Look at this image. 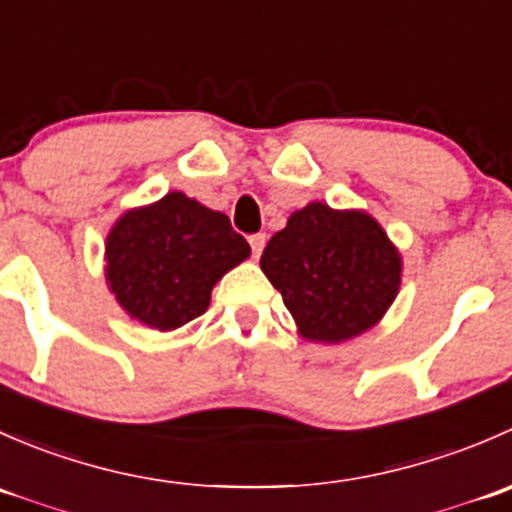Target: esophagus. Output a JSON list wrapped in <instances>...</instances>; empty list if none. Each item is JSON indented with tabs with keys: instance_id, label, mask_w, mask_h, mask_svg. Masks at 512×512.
Listing matches in <instances>:
<instances>
[{
	"instance_id": "esophagus-1",
	"label": "esophagus",
	"mask_w": 512,
	"mask_h": 512,
	"mask_svg": "<svg viewBox=\"0 0 512 512\" xmlns=\"http://www.w3.org/2000/svg\"><path fill=\"white\" fill-rule=\"evenodd\" d=\"M265 242H267V235H265V232H257V235H250L252 255L260 257V255H262V250H265Z\"/></svg>"
}]
</instances>
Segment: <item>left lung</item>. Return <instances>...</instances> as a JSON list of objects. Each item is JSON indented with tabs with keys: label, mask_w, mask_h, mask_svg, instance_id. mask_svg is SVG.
<instances>
[{
	"label": "left lung",
	"mask_w": 512,
	"mask_h": 512,
	"mask_svg": "<svg viewBox=\"0 0 512 512\" xmlns=\"http://www.w3.org/2000/svg\"><path fill=\"white\" fill-rule=\"evenodd\" d=\"M260 267L307 342L342 344L384 319L401 289L404 260L366 210L304 205L272 235Z\"/></svg>",
	"instance_id": "left-lung-1"
}]
</instances>
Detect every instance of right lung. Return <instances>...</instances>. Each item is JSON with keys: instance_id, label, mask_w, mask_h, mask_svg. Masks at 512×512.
<instances>
[{"instance_id": "1", "label": "right lung", "mask_w": 512, "mask_h": 512, "mask_svg": "<svg viewBox=\"0 0 512 512\" xmlns=\"http://www.w3.org/2000/svg\"><path fill=\"white\" fill-rule=\"evenodd\" d=\"M247 257L250 245L225 213L170 190L113 223L103 277L128 317L173 332L210 307L213 287Z\"/></svg>"}]
</instances>
